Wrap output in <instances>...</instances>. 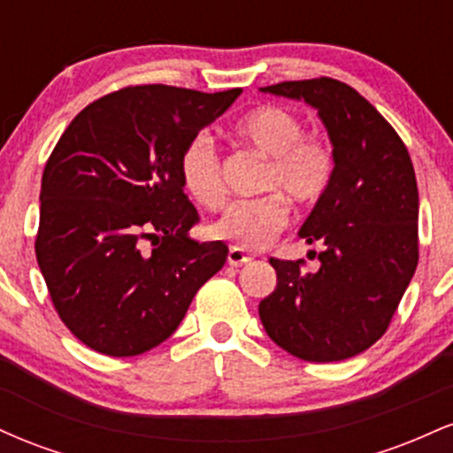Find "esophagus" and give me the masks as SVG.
<instances>
[{"mask_svg":"<svg viewBox=\"0 0 453 453\" xmlns=\"http://www.w3.org/2000/svg\"><path fill=\"white\" fill-rule=\"evenodd\" d=\"M251 256H249V253H244L242 249H236V247H232L230 251H227V264H230V266H242V264H247V262H251Z\"/></svg>","mask_w":453,"mask_h":453,"instance_id":"1","label":"esophagus"}]
</instances>
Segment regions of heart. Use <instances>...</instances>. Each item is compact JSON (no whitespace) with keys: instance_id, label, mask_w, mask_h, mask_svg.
Wrapping results in <instances>:
<instances>
[{"instance_id":"1","label":"heart","mask_w":453,"mask_h":453,"mask_svg":"<svg viewBox=\"0 0 453 453\" xmlns=\"http://www.w3.org/2000/svg\"><path fill=\"white\" fill-rule=\"evenodd\" d=\"M298 114L280 106H262L234 123L232 134L241 142L268 157L262 189L274 194L238 200L211 226V234L230 241L236 249L268 247L289 221V197L311 206L326 194L334 176V155L321 138L304 136ZM180 179L191 200L215 211L226 202L221 164L211 136L197 134L180 155Z\"/></svg>"}]
</instances>
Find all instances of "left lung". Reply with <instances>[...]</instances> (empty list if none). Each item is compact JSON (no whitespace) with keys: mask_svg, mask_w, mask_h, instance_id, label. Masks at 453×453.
<instances>
[{"mask_svg":"<svg viewBox=\"0 0 453 453\" xmlns=\"http://www.w3.org/2000/svg\"><path fill=\"white\" fill-rule=\"evenodd\" d=\"M259 91L313 106L334 155L332 183L298 232L324 244L319 270L270 257L277 288L259 303V319L300 360H347L386 334L418 268L413 164L394 127L345 82L321 76Z\"/></svg>","mask_w":453,"mask_h":453,"instance_id":"left-lung-1","label":"left lung"}]
</instances>
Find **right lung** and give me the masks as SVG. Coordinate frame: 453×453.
I'll return each mask as SVG.
<instances>
[{
    "instance_id": "right-lung-1",
    "label": "right lung",
    "mask_w": 453,
    "mask_h": 453,
    "mask_svg": "<svg viewBox=\"0 0 453 453\" xmlns=\"http://www.w3.org/2000/svg\"><path fill=\"white\" fill-rule=\"evenodd\" d=\"M241 93L127 87L78 112L50 153L35 257L61 321L91 349L157 347L226 264L221 241L189 238L200 217L179 164Z\"/></svg>"
}]
</instances>
